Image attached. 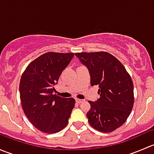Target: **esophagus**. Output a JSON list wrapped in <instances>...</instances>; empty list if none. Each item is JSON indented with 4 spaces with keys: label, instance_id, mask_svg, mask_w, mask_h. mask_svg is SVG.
Segmentation results:
<instances>
[{
    "label": "esophagus",
    "instance_id": "34e87169",
    "mask_svg": "<svg viewBox=\"0 0 154 154\" xmlns=\"http://www.w3.org/2000/svg\"><path fill=\"white\" fill-rule=\"evenodd\" d=\"M75 100L77 103H82V102L84 101V100H81V99H77V98H76Z\"/></svg>",
    "mask_w": 154,
    "mask_h": 154
}]
</instances>
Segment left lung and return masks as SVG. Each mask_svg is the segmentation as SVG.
<instances>
[{
	"instance_id": "8db88e82",
	"label": "left lung",
	"mask_w": 154,
	"mask_h": 154,
	"mask_svg": "<svg viewBox=\"0 0 154 154\" xmlns=\"http://www.w3.org/2000/svg\"><path fill=\"white\" fill-rule=\"evenodd\" d=\"M88 68L91 85L99 87L100 98L88 101L86 116L90 125L103 133L120 127L130 116L134 103L133 83L125 66L107 52L76 53Z\"/></svg>"
}]
</instances>
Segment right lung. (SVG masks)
Instances as JSON below:
<instances>
[{
    "label": "right lung",
    "instance_id": "1",
    "mask_svg": "<svg viewBox=\"0 0 154 154\" xmlns=\"http://www.w3.org/2000/svg\"><path fill=\"white\" fill-rule=\"evenodd\" d=\"M74 56L73 53H46L31 62L21 76L19 91L24 112L32 125L43 133H57L68 125L75 100L53 92Z\"/></svg>",
    "mask_w": 154,
    "mask_h": 154
}]
</instances>
